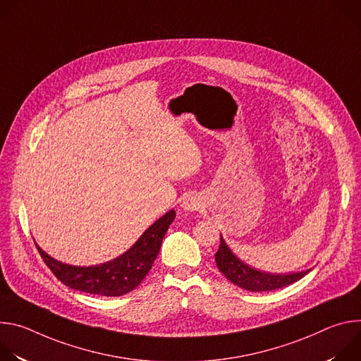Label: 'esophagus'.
<instances>
[{"label": "esophagus", "instance_id": "1", "mask_svg": "<svg viewBox=\"0 0 361 361\" xmlns=\"http://www.w3.org/2000/svg\"><path fill=\"white\" fill-rule=\"evenodd\" d=\"M183 207H184L185 210H195V209H197V202L192 201V200H187V201L183 204Z\"/></svg>", "mask_w": 361, "mask_h": 361}]
</instances>
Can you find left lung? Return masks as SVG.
I'll return each instance as SVG.
<instances>
[{
	"label": "left lung",
	"instance_id": "obj_1",
	"mask_svg": "<svg viewBox=\"0 0 361 361\" xmlns=\"http://www.w3.org/2000/svg\"><path fill=\"white\" fill-rule=\"evenodd\" d=\"M216 263L219 270L231 283L248 291H270L281 288L298 281L308 273L307 270L294 274H270L266 271L255 270L237 259L223 237L220 238V247L216 252Z\"/></svg>",
	"mask_w": 361,
	"mask_h": 361
}]
</instances>
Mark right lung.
<instances>
[{"label": "right lung", "instance_id": "1", "mask_svg": "<svg viewBox=\"0 0 361 361\" xmlns=\"http://www.w3.org/2000/svg\"><path fill=\"white\" fill-rule=\"evenodd\" d=\"M174 219V210L166 213L144 231L130 250L117 259L99 266L77 267L64 264L35 245L47 267L63 284L77 291L118 297L134 290L148 274L154 260L157 259L164 234Z\"/></svg>", "mask_w": 361, "mask_h": 361}]
</instances>
